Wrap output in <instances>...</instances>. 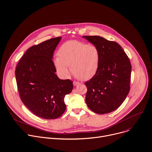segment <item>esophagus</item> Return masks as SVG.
I'll list each match as a JSON object with an SVG mask.
<instances>
[{"label": "esophagus", "mask_w": 152, "mask_h": 152, "mask_svg": "<svg viewBox=\"0 0 152 152\" xmlns=\"http://www.w3.org/2000/svg\"><path fill=\"white\" fill-rule=\"evenodd\" d=\"M79 84H80V83H79V82H77V81H74V82H73V85H74V86H76L78 85Z\"/></svg>", "instance_id": "esophagus-1"}]
</instances>
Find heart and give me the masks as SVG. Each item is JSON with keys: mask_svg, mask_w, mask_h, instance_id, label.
I'll return each mask as SVG.
<instances>
[{"mask_svg": "<svg viewBox=\"0 0 152 152\" xmlns=\"http://www.w3.org/2000/svg\"><path fill=\"white\" fill-rule=\"evenodd\" d=\"M54 64L63 77L68 75V67L73 75L81 80H89L96 73L99 64L100 53L93 45L70 40L63 43L57 52Z\"/></svg>", "mask_w": 152, "mask_h": 152, "instance_id": "heart-1", "label": "heart"}]
</instances>
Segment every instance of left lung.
<instances>
[{
	"label": "left lung",
	"instance_id": "left-lung-1",
	"mask_svg": "<svg viewBox=\"0 0 152 152\" xmlns=\"http://www.w3.org/2000/svg\"><path fill=\"white\" fill-rule=\"evenodd\" d=\"M96 46L100 60L96 74L85 83L88 88L86 103L98 114L112 112L118 108L130 91L132 66L122 47L116 42L98 36H83Z\"/></svg>",
	"mask_w": 152,
	"mask_h": 152
}]
</instances>
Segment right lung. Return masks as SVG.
Instances as JSON below:
<instances>
[{"label": "right lung", "instance_id": "add662e5", "mask_svg": "<svg viewBox=\"0 0 152 152\" xmlns=\"http://www.w3.org/2000/svg\"><path fill=\"white\" fill-rule=\"evenodd\" d=\"M61 37L46 40L29 48L16 66L15 74L20 98L36 116L56 119L65 111L64 98L73 89L72 81L56 75L53 61Z\"/></svg>", "mask_w": 152, "mask_h": 152}]
</instances>
